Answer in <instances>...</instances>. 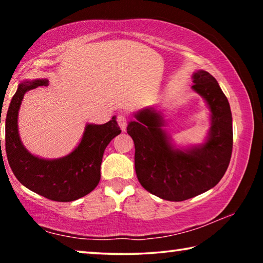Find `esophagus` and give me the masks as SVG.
Wrapping results in <instances>:
<instances>
[{
    "mask_svg": "<svg viewBox=\"0 0 263 263\" xmlns=\"http://www.w3.org/2000/svg\"><path fill=\"white\" fill-rule=\"evenodd\" d=\"M117 123H118L119 127H121L123 131H125L126 130V125H127V117H126V115L119 114L117 116Z\"/></svg>",
    "mask_w": 263,
    "mask_h": 263,
    "instance_id": "1",
    "label": "esophagus"
}]
</instances>
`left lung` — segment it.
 <instances>
[{
  "label": "left lung",
  "instance_id": "1",
  "mask_svg": "<svg viewBox=\"0 0 263 263\" xmlns=\"http://www.w3.org/2000/svg\"><path fill=\"white\" fill-rule=\"evenodd\" d=\"M193 89L211 110L208 141L186 152L175 151L161 130V116L152 109L136 115L126 130L135 142V166L140 184L166 201L181 202L215 186L229 167L233 147L232 114L217 80L205 70L194 74Z\"/></svg>",
  "mask_w": 263,
  "mask_h": 263
}]
</instances>
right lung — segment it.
<instances>
[{"instance_id": "obj_1", "label": "right lung", "mask_w": 263, "mask_h": 263, "mask_svg": "<svg viewBox=\"0 0 263 263\" xmlns=\"http://www.w3.org/2000/svg\"><path fill=\"white\" fill-rule=\"evenodd\" d=\"M46 84L47 80H35L18 86L4 118L6 153L16 179L26 188L51 201L72 202L99 184L104 151L122 131L114 117L103 125H87L80 145L67 157L44 160L31 155L20 140L17 116L25 92Z\"/></svg>"}]
</instances>
